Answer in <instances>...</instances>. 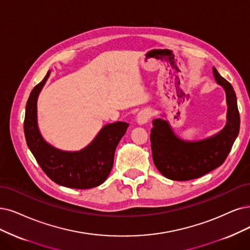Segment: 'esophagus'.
Instances as JSON below:
<instances>
[{
	"label": "esophagus",
	"mask_w": 250,
	"mask_h": 250,
	"mask_svg": "<svg viewBox=\"0 0 250 250\" xmlns=\"http://www.w3.org/2000/svg\"><path fill=\"white\" fill-rule=\"evenodd\" d=\"M151 116H152L151 110L148 109V108H146V109L141 110L140 112L137 114L136 120H137L138 125H144V124H146L147 122H148Z\"/></svg>",
	"instance_id": "esophagus-1"
}]
</instances>
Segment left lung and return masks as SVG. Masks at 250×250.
<instances>
[{"mask_svg": "<svg viewBox=\"0 0 250 250\" xmlns=\"http://www.w3.org/2000/svg\"><path fill=\"white\" fill-rule=\"evenodd\" d=\"M215 82L224 88L227 100V123L216 134L201 140H184L174 132L168 120H152L150 134L152 159L166 178L187 181L199 178L223 165L237 139L240 115L233 86L212 69Z\"/></svg>", "mask_w": 250, "mask_h": 250, "instance_id": "1", "label": "left lung"}]
</instances>
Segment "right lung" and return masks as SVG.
Returning <instances> with one entry per match:
<instances>
[{"instance_id":"obj_1","label":"right lung","mask_w":250,"mask_h":250,"mask_svg":"<svg viewBox=\"0 0 250 250\" xmlns=\"http://www.w3.org/2000/svg\"><path fill=\"white\" fill-rule=\"evenodd\" d=\"M50 71L32 90L26 102L24 136L36 161L47 176L62 187L87 189L103 183L113 167L114 153L128 124L116 122L104 125L92 141L80 150H62L48 143L38 125L37 102Z\"/></svg>"}]
</instances>
